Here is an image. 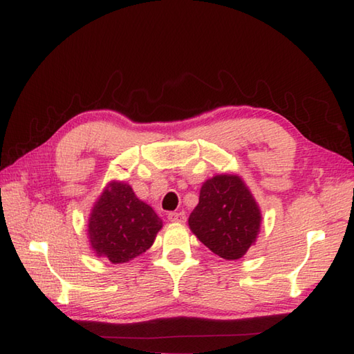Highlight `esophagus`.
<instances>
[{
    "mask_svg": "<svg viewBox=\"0 0 354 354\" xmlns=\"http://www.w3.org/2000/svg\"><path fill=\"white\" fill-rule=\"evenodd\" d=\"M167 219L170 222H175V223H184L187 221V217H185L184 212H173V213H169Z\"/></svg>",
    "mask_w": 354,
    "mask_h": 354,
    "instance_id": "1",
    "label": "esophagus"
}]
</instances>
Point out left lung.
I'll return each instance as SVG.
<instances>
[{
	"label": "left lung",
	"mask_w": 354,
	"mask_h": 354,
	"mask_svg": "<svg viewBox=\"0 0 354 354\" xmlns=\"http://www.w3.org/2000/svg\"><path fill=\"white\" fill-rule=\"evenodd\" d=\"M189 227L209 251L225 260H237L257 240L261 212L242 178L216 175L202 184Z\"/></svg>",
	"instance_id": "1"
}]
</instances>
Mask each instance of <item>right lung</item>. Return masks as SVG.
I'll use <instances>...</instances> for the list:
<instances>
[{
  "label": "right lung",
  "instance_id": "add662e5",
  "mask_svg": "<svg viewBox=\"0 0 354 354\" xmlns=\"http://www.w3.org/2000/svg\"><path fill=\"white\" fill-rule=\"evenodd\" d=\"M161 228L162 221L129 184L111 181L89 214L88 239L97 257L118 265L146 252Z\"/></svg>",
  "mask_w": 354,
  "mask_h": 354
}]
</instances>
